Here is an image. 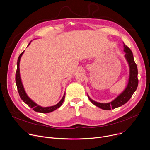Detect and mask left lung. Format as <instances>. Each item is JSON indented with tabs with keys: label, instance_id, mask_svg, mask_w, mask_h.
<instances>
[{
	"label": "left lung",
	"instance_id": "8db88e82",
	"mask_svg": "<svg viewBox=\"0 0 150 150\" xmlns=\"http://www.w3.org/2000/svg\"><path fill=\"white\" fill-rule=\"evenodd\" d=\"M124 51L125 52V57L128 63L129 67V77L127 86L123 92L119 95L113 101L107 103H102L95 102L90 98L87 95L90 101L93 105L103 110H110L111 109H113L125 104L131 99L138 87V69L134 61L132 52L130 48L124 44Z\"/></svg>",
	"mask_w": 150,
	"mask_h": 150
}]
</instances>
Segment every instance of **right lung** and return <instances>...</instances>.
<instances>
[{
	"label": "right lung",
	"mask_w": 150,
	"mask_h": 150,
	"mask_svg": "<svg viewBox=\"0 0 150 150\" xmlns=\"http://www.w3.org/2000/svg\"><path fill=\"white\" fill-rule=\"evenodd\" d=\"M28 44V45L30 44ZM24 51L20 54V55L18 57V62H17V69H16V76H15V80H16V86H17V88H18V93L19 94L20 98L26 104L28 105V106H29L30 108H33V109L37 112H40V113H50L51 112L54 110H55V109H57V108H59L61 106V105H62V103H63L64 100V98H65V93L64 94L63 97L62 98V100L59 101L57 105H54V106H49V107H42L39 106L38 105H37L35 102H34V101H33L31 99H30L28 95H26L23 84L22 83L21 81V77H20V71H19V63H20V59L21 58L22 55V54H23Z\"/></svg>",
	"instance_id": "1"
}]
</instances>
